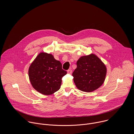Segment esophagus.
<instances>
[{
    "label": "esophagus",
    "instance_id": "1",
    "mask_svg": "<svg viewBox=\"0 0 134 134\" xmlns=\"http://www.w3.org/2000/svg\"><path fill=\"white\" fill-rule=\"evenodd\" d=\"M67 72H68V74H72V69H69V70H68V71H67Z\"/></svg>",
    "mask_w": 134,
    "mask_h": 134
}]
</instances>
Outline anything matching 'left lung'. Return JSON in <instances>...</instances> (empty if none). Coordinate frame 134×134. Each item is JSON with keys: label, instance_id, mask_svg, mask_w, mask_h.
<instances>
[{"label": "left lung", "instance_id": "1", "mask_svg": "<svg viewBox=\"0 0 134 134\" xmlns=\"http://www.w3.org/2000/svg\"><path fill=\"white\" fill-rule=\"evenodd\" d=\"M76 65L72 75L78 89L89 92L98 89L103 83L106 75V68L95 55L80 58Z\"/></svg>", "mask_w": 134, "mask_h": 134}]
</instances>
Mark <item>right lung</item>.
<instances>
[{"mask_svg":"<svg viewBox=\"0 0 134 134\" xmlns=\"http://www.w3.org/2000/svg\"><path fill=\"white\" fill-rule=\"evenodd\" d=\"M67 72L62 68V64L51 54L41 53L29 67V77L32 87L38 92L50 95L58 91L62 78Z\"/></svg>","mask_w":134,"mask_h":134,"instance_id":"obj_1","label":"right lung"}]
</instances>
